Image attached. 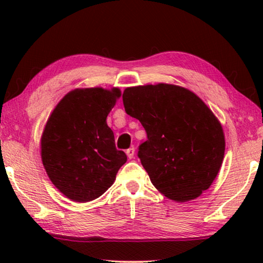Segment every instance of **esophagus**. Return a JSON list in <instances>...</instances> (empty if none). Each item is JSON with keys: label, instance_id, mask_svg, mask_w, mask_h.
Wrapping results in <instances>:
<instances>
[{"label": "esophagus", "instance_id": "esophagus-1", "mask_svg": "<svg viewBox=\"0 0 263 263\" xmlns=\"http://www.w3.org/2000/svg\"><path fill=\"white\" fill-rule=\"evenodd\" d=\"M135 148L133 147H131V148H128L127 151H126V155H127V158L128 159H133L135 158Z\"/></svg>", "mask_w": 263, "mask_h": 263}]
</instances>
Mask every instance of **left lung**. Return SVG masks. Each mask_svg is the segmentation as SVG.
Here are the masks:
<instances>
[{
    "label": "left lung",
    "mask_w": 263,
    "mask_h": 263,
    "mask_svg": "<svg viewBox=\"0 0 263 263\" xmlns=\"http://www.w3.org/2000/svg\"><path fill=\"white\" fill-rule=\"evenodd\" d=\"M123 103L147 133L138 157L160 193L184 203L210 188L224 160L225 136L195 92L171 83L127 87Z\"/></svg>",
    "instance_id": "left-lung-1"
}]
</instances>
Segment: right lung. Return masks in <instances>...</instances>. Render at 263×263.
I'll return each instance as SVG.
<instances>
[{"instance_id": "right-lung-1", "label": "right lung", "mask_w": 263, "mask_h": 263, "mask_svg": "<svg viewBox=\"0 0 263 263\" xmlns=\"http://www.w3.org/2000/svg\"><path fill=\"white\" fill-rule=\"evenodd\" d=\"M121 96L117 87L77 88L62 97L44 126L43 166L55 188L70 201L99 198L126 162V154L116 148L114 132L106 124Z\"/></svg>"}]
</instances>
